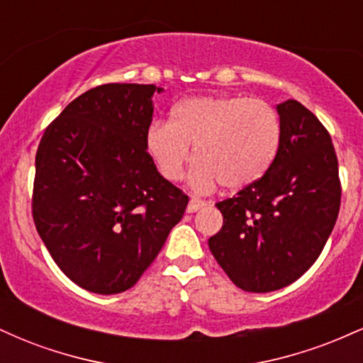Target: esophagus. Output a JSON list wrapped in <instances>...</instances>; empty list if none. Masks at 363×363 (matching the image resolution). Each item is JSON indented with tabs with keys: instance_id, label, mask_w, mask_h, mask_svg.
Returning <instances> with one entry per match:
<instances>
[{
	"instance_id": "1",
	"label": "esophagus",
	"mask_w": 363,
	"mask_h": 363,
	"mask_svg": "<svg viewBox=\"0 0 363 363\" xmlns=\"http://www.w3.org/2000/svg\"><path fill=\"white\" fill-rule=\"evenodd\" d=\"M206 205H208V203L203 201V199L191 198V199H189V205H187V213H194V211L201 210V208H205Z\"/></svg>"
}]
</instances>
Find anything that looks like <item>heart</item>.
<instances>
[{"label": "heart", "mask_w": 363, "mask_h": 363, "mask_svg": "<svg viewBox=\"0 0 363 363\" xmlns=\"http://www.w3.org/2000/svg\"><path fill=\"white\" fill-rule=\"evenodd\" d=\"M280 119L261 99L191 97L172 109L170 123L155 121L145 136L148 155L169 181H179L198 162L191 186L208 193L252 186L268 172L280 147Z\"/></svg>", "instance_id": "heart-1"}]
</instances>
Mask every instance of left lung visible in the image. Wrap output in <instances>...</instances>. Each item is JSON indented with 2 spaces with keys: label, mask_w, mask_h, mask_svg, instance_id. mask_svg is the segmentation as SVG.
<instances>
[{
  "label": "left lung",
  "mask_w": 363,
  "mask_h": 363,
  "mask_svg": "<svg viewBox=\"0 0 363 363\" xmlns=\"http://www.w3.org/2000/svg\"><path fill=\"white\" fill-rule=\"evenodd\" d=\"M280 147L259 181L216 203L223 225L208 245L239 289L280 290L323 252L341 205L338 157L328 129L297 101L277 106Z\"/></svg>",
  "instance_id": "1"
}]
</instances>
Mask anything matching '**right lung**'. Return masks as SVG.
Returning <instances> with one entry per match:
<instances>
[{"label":"right lung","mask_w":363,"mask_h":363,"mask_svg":"<svg viewBox=\"0 0 363 363\" xmlns=\"http://www.w3.org/2000/svg\"><path fill=\"white\" fill-rule=\"evenodd\" d=\"M155 91L138 83L90 89L45 128L37 148L35 228L61 272L94 294L131 289L189 201L147 152Z\"/></svg>","instance_id":"right-lung-1"}]
</instances>
